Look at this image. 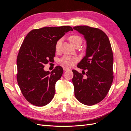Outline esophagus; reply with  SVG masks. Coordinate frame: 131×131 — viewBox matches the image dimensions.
<instances>
[{"instance_id":"34e87169","label":"esophagus","mask_w":131,"mask_h":131,"mask_svg":"<svg viewBox=\"0 0 131 131\" xmlns=\"http://www.w3.org/2000/svg\"><path fill=\"white\" fill-rule=\"evenodd\" d=\"M63 70H64V71H67V70H69V69L68 68H67V67H63Z\"/></svg>"}]
</instances>
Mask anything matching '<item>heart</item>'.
I'll use <instances>...</instances> for the list:
<instances>
[{
	"instance_id": "b5f03b06",
	"label": "heart",
	"mask_w": 131,
	"mask_h": 131,
	"mask_svg": "<svg viewBox=\"0 0 131 131\" xmlns=\"http://www.w3.org/2000/svg\"><path fill=\"white\" fill-rule=\"evenodd\" d=\"M69 40L74 47L79 44H81L82 43V39L80 37H79V35H73L72 36H70L69 38ZM62 42V39H59V40L57 41L56 45H55V49L56 51H58L60 46L61 45ZM78 61L77 58L75 57H72L69 56H64L60 60L61 63L62 64L68 67H71L74 64V63Z\"/></svg>"
}]
</instances>
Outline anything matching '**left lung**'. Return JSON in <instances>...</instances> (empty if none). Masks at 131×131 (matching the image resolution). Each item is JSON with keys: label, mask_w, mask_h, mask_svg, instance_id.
<instances>
[{"label": "left lung", "mask_w": 131, "mask_h": 131, "mask_svg": "<svg viewBox=\"0 0 131 131\" xmlns=\"http://www.w3.org/2000/svg\"><path fill=\"white\" fill-rule=\"evenodd\" d=\"M73 29L84 35L87 43L85 56L77 66L79 68L86 70V77L72 70L75 96L81 103L92 105L103 100L112 84V46L106 34L97 28L79 26Z\"/></svg>", "instance_id": "1"}]
</instances>
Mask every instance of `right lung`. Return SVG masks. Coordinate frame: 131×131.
<instances>
[{"label":"right lung","instance_id":"obj_1","mask_svg":"<svg viewBox=\"0 0 131 131\" xmlns=\"http://www.w3.org/2000/svg\"><path fill=\"white\" fill-rule=\"evenodd\" d=\"M73 29L69 26L47 27L31 30L19 49L17 58V80L26 100L42 106L52 101L55 84L63 74L62 67L45 71V64L53 60L55 45L66 33Z\"/></svg>","mask_w":131,"mask_h":131}]
</instances>
